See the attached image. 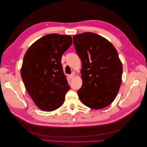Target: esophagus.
Returning <instances> with one entry per match:
<instances>
[{
	"mask_svg": "<svg viewBox=\"0 0 147 147\" xmlns=\"http://www.w3.org/2000/svg\"><path fill=\"white\" fill-rule=\"evenodd\" d=\"M74 77V73H72L71 74H70L69 76V78L70 79H73Z\"/></svg>",
	"mask_w": 147,
	"mask_h": 147,
	"instance_id": "34e87169",
	"label": "esophagus"
}]
</instances>
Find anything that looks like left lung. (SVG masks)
<instances>
[{
	"mask_svg": "<svg viewBox=\"0 0 147 147\" xmlns=\"http://www.w3.org/2000/svg\"><path fill=\"white\" fill-rule=\"evenodd\" d=\"M73 43L82 62L80 100L91 109L107 107L121 85L123 65L117 50L104 37L91 32L74 35Z\"/></svg>",
	"mask_w": 147,
	"mask_h": 147,
	"instance_id": "8db88e82",
	"label": "left lung"
}]
</instances>
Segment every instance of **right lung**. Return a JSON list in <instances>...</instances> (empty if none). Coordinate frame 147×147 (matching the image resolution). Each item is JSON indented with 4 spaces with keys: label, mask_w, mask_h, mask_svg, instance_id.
Segmentation results:
<instances>
[{
    "label": "right lung",
    "mask_w": 147,
    "mask_h": 147,
    "mask_svg": "<svg viewBox=\"0 0 147 147\" xmlns=\"http://www.w3.org/2000/svg\"><path fill=\"white\" fill-rule=\"evenodd\" d=\"M72 43L69 35L49 34L34 42L24 54L22 80L33 101L42 111L56 110L64 102L70 87L61 58Z\"/></svg>",
    "instance_id": "1"
}]
</instances>
